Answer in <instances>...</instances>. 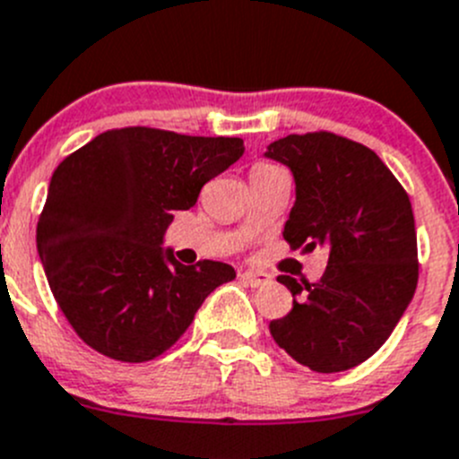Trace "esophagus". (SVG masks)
Masks as SVG:
<instances>
[{
	"label": "esophagus",
	"mask_w": 459,
	"mask_h": 459,
	"mask_svg": "<svg viewBox=\"0 0 459 459\" xmlns=\"http://www.w3.org/2000/svg\"><path fill=\"white\" fill-rule=\"evenodd\" d=\"M239 278H242L247 285H251V288H260V285H267L269 281H272V276L264 272H255V269H247V272L239 273Z\"/></svg>",
	"instance_id": "34e87169"
}]
</instances>
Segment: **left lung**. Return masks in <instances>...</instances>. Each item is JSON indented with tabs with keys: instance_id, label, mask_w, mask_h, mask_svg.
Here are the masks:
<instances>
[{
	"instance_id": "1",
	"label": "left lung",
	"mask_w": 459,
	"mask_h": 459,
	"mask_svg": "<svg viewBox=\"0 0 459 459\" xmlns=\"http://www.w3.org/2000/svg\"><path fill=\"white\" fill-rule=\"evenodd\" d=\"M264 158L292 171L282 238L292 249H328L324 276H292V312L269 324L273 342L319 374L346 371L385 344L417 290V230L408 195L365 144L335 133L288 135Z\"/></svg>"
}]
</instances>
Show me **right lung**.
<instances>
[{
	"label": "right lung",
	"mask_w": 459,
	"mask_h": 459,
	"mask_svg": "<svg viewBox=\"0 0 459 459\" xmlns=\"http://www.w3.org/2000/svg\"><path fill=\"white\" fill-rule=\"evenodd\" d=\"M242 153L239 138L133 126L101 133L56 167L38 254L85 344L122 362L158 358L205 297L233 281L230 264L186 267L162 244L174 210H190L201 187Z\"/></svg>",
	"instance_id": "add662e5"
}]
</instances>
